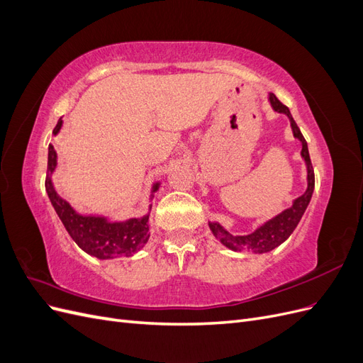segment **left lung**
<instances>
[{
  "instance_id": "8db88e82",
  "label": "left lung",
  "mask_w": 363,
  "mask_h": 363,
  "mask_svg": "<svg viewBox=\"0 0 363 363\" xmlns=\"http://www.w3.org/2000/svg\"><path fill=\"white\" fill-rule=\"evenodd\" d=\"M268 101L274 112L283 113L289 118L292 135L295 139H298L301 142V159L306 163L307 188L303 195H300L298 199H295L292 201L291 207L284 208V211H281L279 215L272 216L271 219H268V221L260 224L255 232L250 235H233L218 221H208V228H211L213 236L219 240V242L232 251H251L255 252V255H263V252L272 251L274 248L281 245L284 240L292 235L295 227L298 225L301 216L304 215L307 206L311 203L312 194L315 189V174H313V167L309 156V148H307V142L303 138L298 125L295 124L289 108L284 104H281L277 100L276 95L269 94Z\"/></svg>"
}]
</instances>
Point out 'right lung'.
Wrapping results in <instances>:
<instances>
[{
	"label": "right lung",
	"mask_w": 363,
	"mask_h": 363,
	"mask_svg": "<svg viewBox=\"0 0 363 363\" xmlns=\"http://www.w3.org/2000/svg\"><path fill=\"white\" fill-rule=\"evenodd\" d=\"M63 127V119L57 121L52 135L57 136ZM57 168V152L50 144L48 147V172L45 180V189L48 199L59 215L67 232L84 252L100 260L115 257H128L145 247L150 239V211L140 218H128L125 221H112L103 215H86L77 212L75 208L59 195L54 188L52 174ZM160 188V182L151 186L150 201L155 199V194Z\"/></svg>",
	"instance_id": "obj_1"
}]
</instances>
